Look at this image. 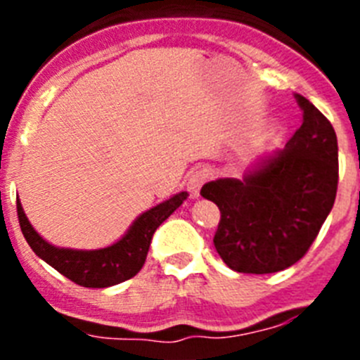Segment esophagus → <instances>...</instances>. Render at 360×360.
Masks as SVG:
<instances>
[{"label": "esophagus", "mask_w": 360, "mask_h": 360, "mask_svg": "<svg viewBox=\"0 0 360 360\" xmlns=\"http://www.w3.org/2000/svg\"><path fill=\"white\" fill-rule=\"evenodd\" d=\"M207 182V171H195V173L189 176V182H187V187L191 191V196L193 198H198L200 196V189H202L203 184Z\"/></svg>", "instance_id": "1"}]
</instances>
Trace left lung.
<instances>
[{
    "label": "left lung",
    "instance_id": "8db88e82",
    "mask_svg": "<svg viewBox=\"0 0 360 360\" xmlns=\"http://www.w3.org/2000/svg\"><path fill=\"white\" fill-rule=\"evenodd\" d=\"M303 124L285 149L238 178L202 187L219 209L214 247L229 269L272 274L297 263L319 234L335 202L339 149L330 120L295 95Z\"/></svg>",
    "mask_w": 360,
    "mask_h": 360
}]
</instances>
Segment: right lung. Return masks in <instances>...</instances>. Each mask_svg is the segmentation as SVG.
I'll return each mask as SVG.
<instances>
[{
  "label": "right lung",
  "mask_w": 360,
  "mask_h": 360,
  "mask_svg": "<svg viewBox=\"0 0 360 360\" xmlns=\"http://www.w3.org/2000/svg\"><path fill=\"white\" fill-rule=\"evenodd\" d=\"M186 198L187 193L182 191L171 196L169 200L158 203L157 207L149 209L144 214L139 216L117 243L97 250L59 249L50 245L34 231L19 200L18 218L25 240L43 262H46L57 272H61L65 278L77 283L81 287L106 288L139 274V270L144 266L146 257H148L155 231L160 227L162 221H165L182 205Z\"/></svg>",
  "instance_id": "obj_1"
}]
</instances>
